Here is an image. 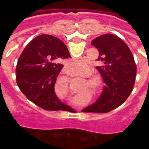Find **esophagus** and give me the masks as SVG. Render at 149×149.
<instances>
[{"mask_svg": "<svg viewBox=\"0 0 149 149\" xmlns=\"http://www.w3.org/2000/svg\"><path fill=\"white\" fill-rule=\"evenodd\" d=\"M65 73L68 74H71V73H70V71L68 70V68H65Z\"/></svg>", "mask_w": 149, "mask_h": 149, "instance_id": "esophagus-1", "label": "esophagus"}]
</instances>
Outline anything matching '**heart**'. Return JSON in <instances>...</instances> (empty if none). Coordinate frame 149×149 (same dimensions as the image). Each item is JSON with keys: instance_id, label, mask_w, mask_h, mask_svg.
I'll use <instances>...</instances> for the list:
<instances>
[{"instance_id": "b5f03b06", "label": "heart", "mask_w": 149, "mask_h": 149, "mask_svg": "<svg viewBox=\"0 0 149 149\" xmlns=\"http://www.w3.org/2000/svg\"><path fill=\"white\" fill-rule=\"evenodd\" d=\"M69 67L71 69L74 70L75 72H83L84 71H86L89 68L87 63L84 61V60H72L69 64ZM60 84L63 85L65 87H68V81L65 79H61L60 81Z\"/></svg>"}]
</instances>
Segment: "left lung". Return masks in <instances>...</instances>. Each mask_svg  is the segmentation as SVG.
Masks as SVG:
<instances>
[{
  "mask_svg": "<svg viewBox=\"0 0 149 149\" xmlns=\"http://www.w3.org/2000/svg\"><path fill=\"white\" fill-rule=\"evenodd\" d=\"M99 52L98 60L104 63L97 66L105 86L95 103L82 110L84 113H107L126 101L134 87L136 65L134 56L124 41L117 36L107 33L91 42Z\"/></svg>",
  "mask_w": 149,
  "mask_h": 149,
  "instance_id": "obj_1",
  "label": "left lung"
}]
</instances>
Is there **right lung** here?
Here are the masks:
<instances>
[{
    "mask_svg": "<svg viewBox=\"0 0 149 149\" xmlns=\"http://www.w3.org/2000/svg\"><path fill=\"white\" fill-rule=\"evenodd\" d=\"M71 57L60 39L42 34L28 43L19 56L15 68L16 81L23 94L47 110H72L57 98L56 78L63 68L62 60Z\"/></svg>",
    "mask_w": 149,
    "mask_h": 149,
    "instance_id": "right-lung-1",
    "label": "right lung"
}]
</instances>
